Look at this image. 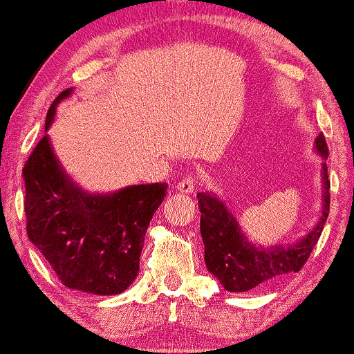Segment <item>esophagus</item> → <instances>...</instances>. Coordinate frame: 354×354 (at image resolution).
Masks as SVG:
<instances>
[{
  "label": "esophagus",
  "instance_id": "1",
  "mask_svg": "<svg viewBox=\"0 0 354 354\" xmlns=\"http://www.w3.org/2000/svg\"><path fill=\"white\" fill-rule=\"evenodd\" d=\"M176 191L181 192V194H191V192L194 191V181H192V178L187 176L186 180H183L181 183H178Z\"/></svg>",
  "mask_w": 354,
  "mask_h": 354
}]
</instances>
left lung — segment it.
<instances>
[{
	"label": "left lung",
	"instance_id": "left-lung-1",
	"mask_svg": "<svg viewBox=\"0 0 354 354\" xmlns=\"http://www.w3.org/2000/svg\"><path fill=\"white\" fill-rule=\"evenodd\" d=\"M314 151L326 160L328 149L324 133L315 138ZM322 212L315 225L294 243L261 247L243 234L235 214L216 192H199L201 235L204 241V261L210 274L217 277L223 289L245 292L258 286L272 283L306 265L320 239L330 210V181L325 162L322 163Z\"/></svg>",
	"mask_w": 354,
	"mask_h": 354
}]
</instances>
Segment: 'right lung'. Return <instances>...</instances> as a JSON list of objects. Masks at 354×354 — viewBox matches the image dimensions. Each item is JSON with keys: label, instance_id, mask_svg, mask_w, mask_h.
<instances>
[{"label": "right lung", "instance_id": "obj_1", "mask_svg": "<svg viewBox=\"0 0 354 354\" xmlns=\"http://www.w3.org/2000/svg\"><path fill=\"white\" fill-rule=\"evenodd\" d=\"M65 89L48 107L46 132ZM28 235L66 288L115 296L138 274L145 232L167 196V183L133 185L113 192H89L62 167L48 133L22 169Z\"/></svg>", "mask_w": 354, "mask_h": 354}]
</instances>
